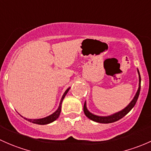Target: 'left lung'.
<instances>
[{
	"mask_svg": "<svg viewBox=\"0 0 151 151\" xmlns=\"http://www.w3.org/2000/svg\"><path fill=\"white\" fill-rule=\"evenodd\" d=\"M138 73H139V88H138L136 95L134 96V97L132 101L130 102L129 105L127 108H125L124 110H122V111L119 112V113L112 115V116H107V117H101V116H95V115L90 113V112L86 109V102H85L84 105H83V112H84L85 115H86L88 119H91V120L94 121V122H98V123H102V124H109V123L117 122V121L120 120L121 119H122L124 116H125L130 111V110L132 109L133 107L134 106L135 104H136L137 101L138 97H139V91H140V83H141V78H140V75H139V70H138Z\"/></svg>",
	"mask_w": 151,
	"mask_h": 151,
	"instance_id": "left-lung-1",
	"label": "left lung"
}]
</instances>
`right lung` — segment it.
<instances>
[{
  "label": "right lung",
  "instance_id": "add662e5",
  "mask_svg": "<svg viewBox=\"0 0 151 151\" xmlns=\"http://www.w3.org/2000/svg\"><path fill=\"white\" fill-rule=\"evenodd\" d=\"M70 88H68V89L65 91V92L64 93V94H63V97H62L61 99V101H60V106H59L58 109L56 110L55 112H54V113L52 115H50L49 116H48V117H46V118H43V119H34V120H32V119H25L26 120L29 121V122H32L33 123V124H41V125H44V124H50V123H52L54 122V121H55L56 119H58V117L60 116V113H61V107H62V102H63V99L65 98V95L67 94V93H68V91H69Z\"/></svg>",
  "mask_w": 151,
  "mask_h": 151
}]
</instances>
